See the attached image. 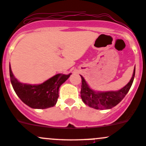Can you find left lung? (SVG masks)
Listing matches in <instances>:
<instances>
[{"mask_svg": "<svg viewBox=\"0 0 146 146\" xmlns=\"http://www.w3.org/2000/svg\"><path fill=\"white\" fill-rule=\"evenodd\" d=\"M135 70L136 68H134L130 81L118 91L100 92L93 90L90 88L84 78L80 76L82 79L80 91L82 100L85 104L96 110H107L115 107L123 99L130 90L134 79Z\"/></svg>", "mask_w": 146, "mask_h": 146, "instance_id": "left-lung-1", "label": "left lung"}]
</instances>
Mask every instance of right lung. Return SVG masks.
I'll list each match as a JSON object with an SVG mask.
<instances>
[{
  "mask_svg": "<svg viewBox=\"0 0 146 146\" xmlns=\"http://www.w3.org/2000/svg\"><path fill=\"white\" fill-rule=\"evenodd\" d=\"M70 74H57L39 85L22 83L15 78L10 65V77L15 92L25 104L33 109H46L54 107L58 98L60 86Z\"/></svg>",
  "mask_w": 146,
  "mask_h": 146,
  "instance_id": "right-lung-1",
  "label": "right lung"
}]
</instances>
